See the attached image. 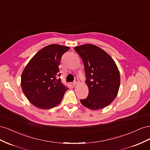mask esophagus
<instances>
[{
    "label": "esophagus",
    "mask_w": 150,
    "mask_h": 150,
    "mask_svg": "<svg viewBox=\"0 0 150 150\" xmlns=\"http://www.w3.org/2000/svg\"><path fill=\"white\" fill-rule=\"evenodd\" d=\"M79 80L77 78H76V79H75V81H74V82L72 83L73 85H74V86H75V85H76V84H77V83H79Z\"/></svg>",
    "instance_id": "obj_1"
}]
</instances>
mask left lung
I'll use <instances>...</instances> for the list:
<instances>
[{
    "label": "left lung",
    "mask_w": 150,
    "mask_h": 150,
    "mask_svg": "<svg viewBox=\"0 0 150 150\" xmlns=\"http://www.w3.org/2000/svg\"><path fill=\"white\" fill-rule=\"evenodd\" d=\"M74 49L82 59L88 88V97L81 99V103L92 110L104 109L115 99L120 86L116 64L108 53L96 45L86 44Z\"/></svg>",
    "instance_id": "1"
}]
</instances>
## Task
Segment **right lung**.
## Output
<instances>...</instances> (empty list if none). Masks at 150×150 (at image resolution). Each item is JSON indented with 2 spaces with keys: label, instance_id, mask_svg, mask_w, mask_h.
<instances>
[{
  "label": "right lung",
  "instance_id": "add662e5",
  "mask_svg": "<svg viewBox=\"0 0 150 150\" xmlns=\"http://www.w3.org/2000/svg\"><path fill=\"white\" fill-rule=\"evenodd\" d=\"M70 47L50 45L40 50L25 66L21 75V88L31 103L41 109L60 104L68 88L58 79L62 55Z\"/></svg>",
  "mask_w": 150,
  "mask_h": 150
}]
</instances>
